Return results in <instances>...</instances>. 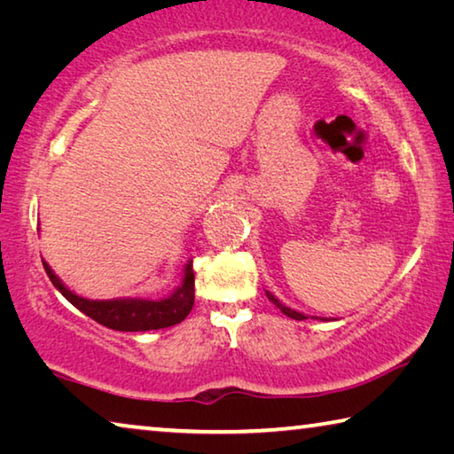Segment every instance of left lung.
Returning a JSON list of instances; mask_svg holds the SVG:
<instances>
[{"mask_svg": "<svg viewBox=\"0 0 454 454\" xmlns=\"http://www.w3.org/2000/svg\"><path fill=\"white\" fill-rule=\"evenodd\" d=\"M266 294H268V292H266ZM268 298H270V301L276 304V306H278V309L284 312V314H286V317H290V318H294V320H304L306 317H304V314H301V312H296V310H290L288 309V306H284L280 301H276V298L272 296V294H268Z\"/></svg>", "mask_w": 454, "mask_h": 454, "instance_id": "obj_1", "label": "left lung"}]
</instances>
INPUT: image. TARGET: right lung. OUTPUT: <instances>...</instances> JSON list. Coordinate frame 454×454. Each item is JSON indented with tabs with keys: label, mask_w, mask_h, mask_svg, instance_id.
I'll return each instance as SVG.
<instances>
[{
	"label": "right lung",
	"mask_w": 454,
	"mask_h": 454,
	"mask_svg": "<svg viewBox=\"0 0 454 454\" xmlns=\"http://www.w3.org/2000/svg\"><path fill=\"white\" fill-rule=\"evenodd\" d=\"M45 274L50 276L53 286L67 302L82 310L91 320L99 322L106 328L120 330V333H140V330H158L168 328L182 322L188 317L194 306V268L192 260L186 264L182 286L172 296L164 301H144V298H118V301H88L67 290L51 272L48 262H43Z\"/></svg>",
	"instance_id": "1"
}]
</instances>
